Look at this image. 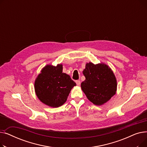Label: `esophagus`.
Returning <instances> with one entry per match:
<instances>
[{
  "instance_id": "1",
  "label": "esophagus",
  "mask_w": 147,
  "mask_h": 147,
  "mask_svg": "<svg viewBox=\"0 0 147 147\" xmlns=\"http://www.w3.org/2000/svg\"><path fill=\"white\" fill-rule=\"evenodd\" d=\"M76 83L77 85H78V86H80V80H76Z\"/></svg>"
}]
</instances>
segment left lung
<instances>
[{
  "mask_svg": "<svg viewBox=\"0 0 147 147\" xmlns=\"http://www.w3.org/2000/svg\"><path fill=\"white\" fill-rule=\"evenodd\" d=\"M83 74L86 79L81 83L82 89L94 104L103 105L116 93V78L107 65L87 63Z\"/></svg>",
  "mask_w": 147,
  "mask_h": 147,
  "instance_id": "8db88e82",
  "label": "left lung"
}]
</instances>
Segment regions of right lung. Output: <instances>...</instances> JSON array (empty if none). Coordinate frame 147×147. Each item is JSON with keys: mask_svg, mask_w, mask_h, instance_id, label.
I'll return each instance as SVG.
<instances>
[{"mask_svg": "<svg viewBox=\"0 0 147 147\" xmlns=\"http://www.w3.org/2000/svg\"><path fill=\"white\" fill-rule=\"evenodd\" d=\"M76 85L70 76L63 73V65H47L37 76L34 89L42 102L57 108L66 102L69 92Z\"/></svg>", "mask_w": 147, "mask_h": 147, "instance_id": "right-lung-1", "label": "right lung"}]
</instances>
